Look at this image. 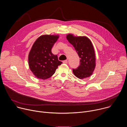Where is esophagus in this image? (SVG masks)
<instances>
[{"label":"esophagus","mask_w":127,"mask_h":127,"mask_svg":"<svg viewBox=\"0 0 127 127\" xmlns=\"http://www.w3.org/2000/svg\"><path fill=\"white\" fill-rule=\"evenodd\" d=\"M63 63H65V64H67V63H68V61H67V60H64V61H63Z\"/></svg>","instance_id":"1"}]
</instances>
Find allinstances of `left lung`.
<instances>
[{"label": "left lung", "mask_w": 127, "mask_h": 127, "mask_svg": "<svg viewBox=\"0 0 127 127\" xmlns=\"http://www.w3.org/2000/svg\"><path fill=\"white\" fill-rule=\"evenodd\" d=\"M66 38L80 58L79 66L73 69L74 75L79 79L89 77L95 67V52L92 42L86 37H74L72 34H68Z\"/></svg>", "instance_id": "8db88e82"}]
</instances>
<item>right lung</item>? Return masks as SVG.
I'll list each match as a JSON object with an SVG mask.
<instances>
[{
  "instance_id": "add662e5",
  "label": "right lung",
  "mask_w": 127,
  "mask_h": 127,
  "mask_svg": "<svg viewBox=\"0 0 127 127\" xmlns=\"http://www.w3.org/2000/svg\"><path fill=\"white\" fill-rule=\"evenodd\" d=\"M59 38L58 35H43L33 44L29 55L31 71L38 78L46 79L52 76L62 62L51 50Z\"/></svg>"
}]
</instances>
